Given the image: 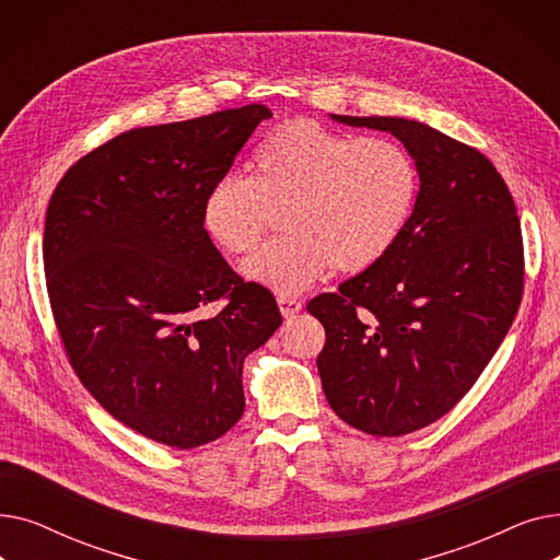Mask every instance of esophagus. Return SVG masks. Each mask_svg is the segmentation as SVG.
Masks as SVG:
<instances>
[{
	"mask_svg": "<svg viewBox=\"0 0 560 560\" xmlns=\"http://www.w3.org/2000/svg\"><path fill=\"white\" fill-rule=\"evenodd\" d=\"M277 304H279V311H281L283 317H292V315H298L302 311V302L300 300H292V298H281L279 295Z\"/></svg>",
	"mask_w": 560,
	"mask_h": 560,
	"instance_id": "obj_1",
	"label": "esophagus"
}]
</instances>
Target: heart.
I'll list each match as a JSON object with an SVG mask.
<instances>
[{"mask_svg":"<svg viewBox=\"0 0 560 560\" xmlns=\"http://www.w3.org/2000/svg\"><path fill=\"white\" fill-rule=\"evenodd\" d=\"M418 192V165L397 140L288 120L258 144L252 179L226 174L211 186L201 220L218 247L241 256L254 252L281 218L288 235L254 254L243 272L292 298L329 268L354 275L384 258L408 224Z\"/></svg>","mask_w":560,"mask_h":560,"instance_id":"b5f03b06","label":"heart"}]
</instances>
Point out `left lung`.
<instances>
[{"label":"left lung","mask_w":560,"mask_h":560,"mask_svg":"<svg viewBox=\"0 0 560 560\" xmlns=\"http://www.w3.org/2000/svg\"><path fill=\"white\" fill-rule=\"evenodd\" d=\"M331 117L393 133L420 172L390 252L306 306L327 334L317 372L336 416L404 435L450 413L506 338L524 283L520 218L475 147L404 117Z\"/></svg>","instance_id":"8db88e82"}]
</instances>
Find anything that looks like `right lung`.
Masks as SVG:
<instances>
[{"label": "right lung", "mask_w": 560, "mask_h": 560, "mask_svg": "<svg viewBox=\"0 0 560 560\" xmlns=\"http://www.w3.org/2000/svg\"><path fill=\"white\" fill-rule=\"evenodd\" d=\"M268 117L249 104L125 131L79 159L47 206L45 281L68 361L117 422L167 447L213 443L243 418V363L283 322L201 220ZM213 301L223 308L201 318Z\"/></svg>", "instance_id": "1"}]
</instances>
